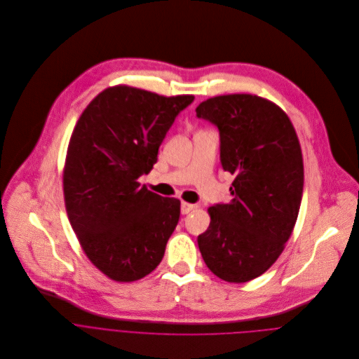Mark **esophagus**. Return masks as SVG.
Instances as JSON below:
<instances>
[{"label": "esophagus", "instance_id": "1", "mask_svg": "<svg viewBox=\"0 0 359 359\" xmlns=\"http://www.w3.org/2000/svg\"><path fill=\"white\" fill-rule=\"evenodd\" d=\"M197 205L196 204H190L186 201H182V214H189L190 211H193Z\"/></svg>", "mask_w": 359, "mask_h": 359}]
</instances>
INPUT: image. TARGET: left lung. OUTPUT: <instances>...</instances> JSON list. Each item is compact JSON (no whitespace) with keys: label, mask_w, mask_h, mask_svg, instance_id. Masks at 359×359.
<instances>
[{"label":"left lung","mask_w":359,"mask_h":359,"mask_svg":"<svg viewBox=\"0 0 359 359\" xmlns=\"http://www.w3.org/2000/svg\"><path fill=\"white\" fill-rule=\"evenodd\" d=\"M196 112L218 128L222 169L235 176L233 198L208 208L198 250L215 276L244 283L276 262L292 235L303 196L302 148L286 112L266 98L217 95Z\"/></svg>","instance_id":"obj_1"}]
</instances>
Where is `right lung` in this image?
Here are the masks:
<instances>
[{
	"label": "right lung",
	"instance_id": "1",
	"mask_svg": "<svg viewBox=\"0 0 359 359\" xmlns=\"http://www.w3.org/2000/svg\"><path fill=\"white\" fill-rule=\"evenodd\" d=\"M193 100L108 87L73 130L63 169L67 217L87 258L115 282L145 278L165 255L180 200L148 190L138 177L152 170L175 118Z\"/></svg>",
	"mask_w": 359,
	"mask_h": 359
}]
</instances>
